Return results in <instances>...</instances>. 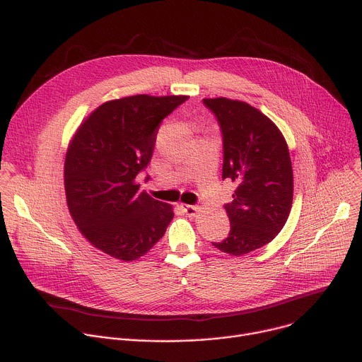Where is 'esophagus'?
<instances>
[{"mask_svg":"<svg viewBox=\"0 0 362 362\" xmlns=\"http://www.w3.org/2000/svg\"><path fill=\"white\" fill-rule=\"evenodd\" d=\"M182 209L187 216H196L199 212V208L194 204H182Z\"/></svg>","mask_w":362,"mask_h":362,"instance_id":"obj_1","label":"esophagus"}]
</instances>
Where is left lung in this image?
Segmentation results:
<instances>
[{
	"mask_svg": "<svg viewBox=\"0 0 362 362\" xmlns=\"http://www.w3.org/2000/svg\"><path fill=\"white\" fill-rule=\"evenodd\" d=\"M203 105L221 126L222 179L236 186L225 204L229 235L212 245L242 256L269 243L289 216L293 173L288 144L275 123L245 101L218 97L203 98Z\"/></svg>",
	"mask_w": 362,
	"mask_h": 362,
	"instance_id": "obj_1",
	"label": "left lung"
}]
</instances>
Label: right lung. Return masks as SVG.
I'll return each instance as SVG.
<instances>
[{"mask_svg": "<svg viewBox=\"0 0 362 362\" xmlns=\"http://www.w3.org/2000/svg\"><path fill=\"white\" fill-rule=\"evenodd\" d=\"M186 100L137 94L107 101L69 146L64 187L70 215L94 247L116 259L146 255L175 216L170 204L140 192L137 176L151 159L162 120Z\"/></svg>", "mask_w": 362, "mask_h": 362, "instance_id": "right-lung-1", "label": "right lung"}]
</instances>
